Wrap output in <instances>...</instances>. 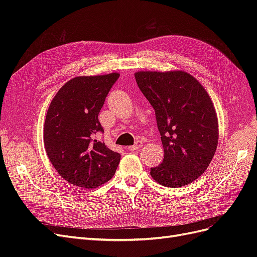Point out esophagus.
Masks as SVG:
<instances>
[{
  "label": "esophagus",
  "mask_w": 257,
  "mask_h": 257,
  "mask_svg": "<svg viewBox=\"0 0 257 257\" xmlns=\"http://www.w3.org/2000/svg\"><path fill=\"white\" fill-rule=\"evenodd\" d=\"M143 142L142 141H137L136 143H135V145L134 146H130V147H127V150H130V151H134V150H139L141 149V148L143 147Z\"/></svg>",
  "instance_id": "esophagus-1"
}]
</instances>
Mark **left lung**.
I'll return each instance as SVG.
<instances>
[{"mask_svg": "<svg viewBox=\"0 0 257 257\" xmlns=\"http://www.w3.org/2000/svg\"><path fill=\"white\" fill-rule=\"evenodd\" d=\"M136 82L155 111L164 148L151 177L168 188L192 183L205 173L219 142V121L208 92L184 71H138Z\"/></svg>", "mask_w": 257, "mask_h": 257, "instance_id": "8db88e82", "label": "left lung"}]
</instances>
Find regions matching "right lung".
I'll return each instance as SVG.
<instances>
[{
    "mask_svg": "<svg viewBox=\"0 0 257 257\" xmlns=\"http://www.w3.org/2000/svg\"><path fill=\"white\" fill-rule=\"evenodd\" d=\"M119 73L77 76L51 100L44 123L46 153L71 184L95 189L109 181L121 155L96 139L104 132L98 113Z\"/></svg>",
    "mask_w": 257,
    "mask_h": 257,
    "instance_id": "add662e5",
    "label": "right lung"
}]
</instances>
